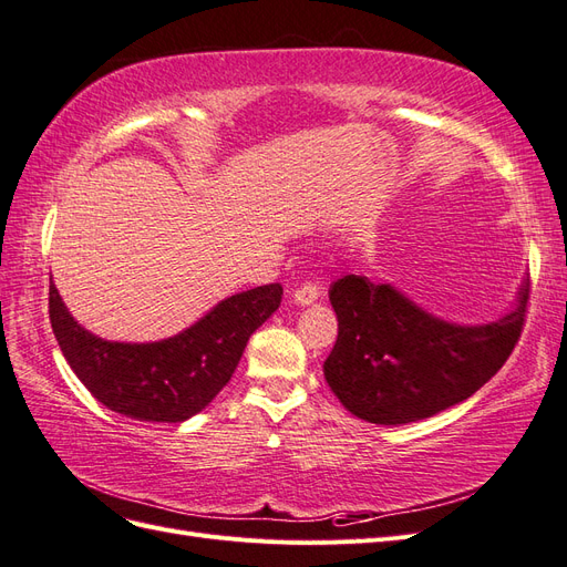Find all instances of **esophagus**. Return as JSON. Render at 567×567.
<instances>
[{
  "label": "esophagus",
  "instance_id": "esophagus-1",
  "mask_svg": "<svg viewBox=\"0 0 567 567\" xmlns=\"http://www.w3.org/2000/svg\"><path fill=\"white\" fill-rule=\"evenodd\" d=\"M319 300V288L315 284H305L300 286L296 293H293V302L298 307H307V305H315Z\"/></svg>",
  "mask_w": 567,
  "mask_h": 567
}]
</instances>
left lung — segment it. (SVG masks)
Returning <instances> with one entry per match:
<instances>
[{"label": "left lung", "mask_w": 567, "mask_h": 567, "mask_svg": "<svg viewBox=\"0 0 567 567\" xmlns=\"http://www.w3.org/2000/svg\"><path fill=\"white\" fill-rule=\"evenodd\" d=\"M527 279L516 302L485 323L435 317L392 284L338 279L329 300L338 340L323 379L340 404L375 425L431 419L483 388L504 367L523 329Z\"/></svg>", "instance_id": "left-lung-1"}]
</instances>
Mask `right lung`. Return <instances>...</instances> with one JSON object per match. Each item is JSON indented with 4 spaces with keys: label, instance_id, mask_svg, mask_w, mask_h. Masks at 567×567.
<instances>
[{
    "label": "right lung",
    "instance_id": "add662e5",
    "mask_svg": "<svg viewBox=\"0 0 567 567\" xmlns=\"http://www.w3.org/2000/svg\"><path fill=\"white\" fill-rule=\"evenodd\" d=\"M281 296L279 284L257 286L219 300L177 336L117 342L78 323L51 281L49 319L65 362L101 404L134 421L184 423L229 383L248 338L279 310Z\"/></svg>",
    "mask_w": 567,
    "mask_h": 567
}]
</instances>
